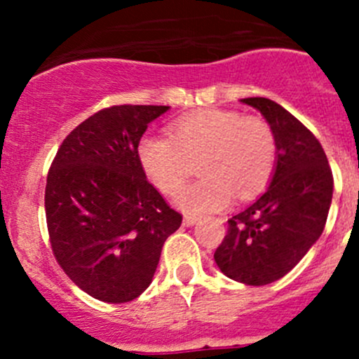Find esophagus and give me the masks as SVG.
<instances>
[{
	"label": "esophagus",
	"mask_w": 359,
	"mask_h": 359,
	"mask_svg": "<svg viewBox=\"0 0 359 359\" xmlns=\"http://www.w3.org/2000/svg\"><path fill=\"white\" fill-rule=\"evenodd\" d=\"M198 222V217L194 215H186L184 217V226H193V224Z\"/></svg>",
	"instance_id": "esophagus-1"
}]
</instances>
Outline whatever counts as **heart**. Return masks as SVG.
Wrapping results in <instances>:
<instances>
[{
	"instance_id": "1",
	"label": "heart",
	"mask_w": 359,
	"mask_h": 359,
	"mask_svg": "<svg viewBox=\"0 0 359 359\" xmlns=\"http://www.w3.org/2000/svg\"><path fill=\"white\" fill-rule=\"evenodd\" d=\"M151 182L166 196L182 189L198 164L203 175L177 198L187 213L222 210L236 194L252 200L276 168V135L266 119L231 109H201L170 126V139L146 135L137 147Z\"/></svg>"
}]
</instances>
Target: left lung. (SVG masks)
<instances>
[{
    "instance_id": "8db88e82",
    "label": "left lung",
    "mask_w": 359,
    "mask_h": 359,
    "mask_svg": "<svg viewBox=\"0 0 359 359\" xmlns=\"http://www.w3.org/2000/svg\"><path fill=\"white\" fill-rule=\"evenodd\" d=\"M241 102L262 112L273 128L276 172L259 200L227 220L213 259L231 280L262 287L290 273L321 236L334 175L320 140L285 107L264 97Z\"/></svg>"
}]
</instances>
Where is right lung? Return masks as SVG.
I'll use <instances>...</instances> for the list:
<instances>
[{
    "label": "right lung",
    "instance_id": "1",
    "mask_svg": "<svg viewBox=\"0 0 359 359\" xmlns=\"http://www.w3.org/2000/svg\"><path fill=\"white\" fill-rule=\"evenodd\" d=\"M168 106H112L79 123L48 170L50 245L64 273L102 302L137 299L153 281L163 243L182 224L146 179L137 147Z\"/></svg>",
    "mask_w": 359,
    "mask_h": 359
}]
</instances>
